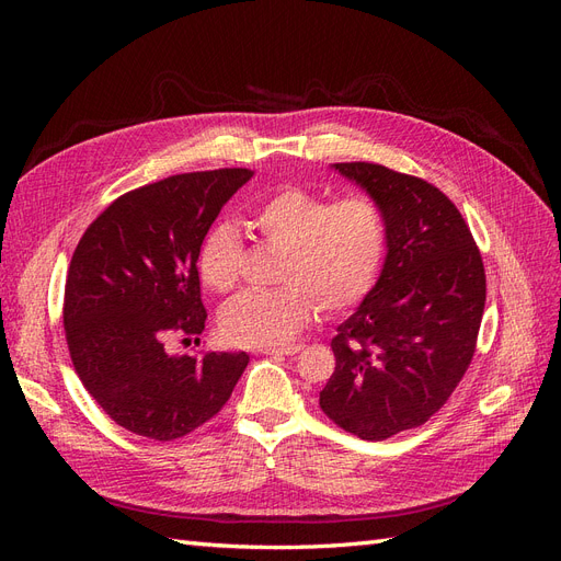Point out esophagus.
<instances>
[{
  "label": "esophagus",
  "instance_id": "34e87169",
  "mask_svg": "<svg viewBox=\"0 0 561 561\" xmlns=\"http://www.w3.org/2000/svg\"><path fill=\"white\" fill-rule=\"evenodd\" d=\"M301 348H304L301 344H283V346H262L257 351L264 353V355H295Z\"/></svg>",
  "mask_w": 561,
  "mask_h": 561
}]
</instances>
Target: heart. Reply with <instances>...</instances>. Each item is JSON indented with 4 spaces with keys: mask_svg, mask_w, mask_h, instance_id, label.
<instances>
[{
    "mask_svg": "<svg viewBox=\"0 0 561 561\" xmlns=\"http://www.w3.org/2000/svg\"><path fill=\"white\" fill-rule=\"evenodd\" d=\"M260 241L283 250L276 290L243 293L225 304L219 330L239 346H278L293 339L320 307L339 313L355 307L375 285L388 245V219L369 196L330 203L287 186L248 217ZM243 243L231 225L208 231L198 252L203 285L225 295L241 278Z\"/></svg>",
    "mask_w": 561,
    "mask_h": 561,
    "instance_id": "obj_1",
    "label": "heart"
}]
</instances>
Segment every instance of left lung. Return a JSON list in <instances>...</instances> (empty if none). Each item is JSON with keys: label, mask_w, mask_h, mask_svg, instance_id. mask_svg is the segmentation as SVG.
<instances>
[{"label": "left lung", "mask_w": 561, "mask_h": 561, "mask_svg": "<svg viewBox=\"0 0 561 561\" xmlns=\"http://www.w3.org/2000/svg\"><path fill=\"white\" fill-rule=\"evenodd\" d=\"M388 219L377 285L336 328L320 410L360 439L423 426L474 355L486 276L463 215L431 182L379 163H334Z\"/></svg>", "instance_id": "left-lung-1"}]
</instances>
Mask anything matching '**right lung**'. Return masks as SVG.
I'll list each match as a JSON object with an SVG mask.
<instances>
[{
  "instance_id": "right-lung-1",
  "label": "right lung",
  "mask_w": 561,
  "mask_h": 561,
  "mask_svg": "<svg viewBox=\"0 0 561 561\" xmlns=\"http://www.w3.org/2000/svg\"><path fill=\"white\" fill-rule=\"evenodd\" d=\"M248 168L182 173L112 201L67 268L62 322L77 375L126 431L173 443L210 421L250 363L248 353L171 355L173 334L206 328L198 252Z\"/></svg>"
}]
</instances>
